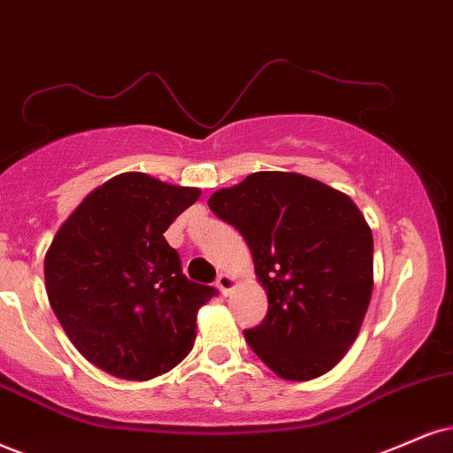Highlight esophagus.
<instances>
[{
	"label": "esophagus",
	"instance_id": "1",
	"mask_svg": "<svg viewBox=\"0 0 453 453\" xmlns=\"http://www.w3.org/2000/svg\"><path fill=\"white\" fill-rule=\"evenodd\" d=\"M235 277L228 275V273H222V275H218L216 279V288L220 289L222 296H228L233 292V288H235Z\"/></svg>",
	"mask_w": 453,
	"mask_h": 453
}]
</instances>
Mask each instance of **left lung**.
<instances>
[{"mask_svg": "<svg viewBox=\"0 0 453 453\" xmlns=\"http://www.w3.org/2000/svg\"><path fill=\"white\" fill-rule=\"evenodd\" d=\"M208 205L243 235L269 298L265 321L245 329L254 353L286 380L332 370L373 289L372 228L353 199L294 172H256Z\"/></svg>", "mask_w": 453, "mask_h": 453, "instance_id": "8db88e82", "label": "left lung"}]
</instances>
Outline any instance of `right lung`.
I'll use <instances>...</instances> for the list:
<instances>
[{"label":"right lung","instance_id":"1","mask_svg":"<svg viewBox=\"0 0 453 453\" xmlns=\"http://www.w3.org/2000/svg\"><path fill=\"white\" fill-rule=\"evenodd\" d=\"M199 195L126 172L94 188L52 239L43 275L54 315L111 376L150 380L193 349L197 311L216 289L182 275L164 233Z\"/></svg>","mask_w":453,"mask_h":453}]
</instances>
